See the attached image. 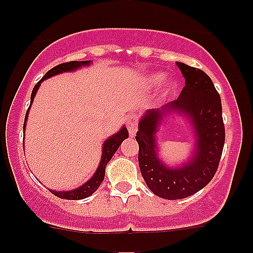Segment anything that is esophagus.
<instances>
[{
    "instance_id": "1",
    "label": "esophagus",
    "mask_w": 253,
    "mask_h": 253,
    "mask_svg": "<svg viewBox=\"0 0 253 253\" xmlns=\"http://www.w3.org/2000/svg\"><path fill=\"white\" fill-rule=\"evenodd\" d=\"M126 126H127V129H128L129 134L134 135L136 129H138V117H136L135 114L129 115V117L127 118Z\"/></svg>"
}]
</instances>
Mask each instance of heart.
I'll return each mask as SVG.
<instances>
[{"label": "heart", "mask_w": 253, "mask_h": 253, "mask_svg": "<svg viewBox=\"0 0 253 253\" xmlns=\"http://www.w3.org/2000/svg\"><path fill=\"white\" fill-rule=\"evenodd\" d=\"M163 80H164V75L163 74H156V75H153L152 77H151V83H152V84H159ZM172 86H173L172 82H170L169 84H168V89H172Z\"/></svg>", "instance_id": "heart-1"}]
</instances>
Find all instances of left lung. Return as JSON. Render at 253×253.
I'll list each match as a JSON object with an SVG mask.
<instances>
[{
    "mask_svg": "<svg viewBox=\"0 0 253 253\" xmlns=\"http://www.w3.org/2000/svg\"><path fill=\"white\" fill-rule=\"evenodd\" d=\"M185 80L177 100L161 109H150L139 121L135 139L138 161L144 181L152 193L167 200L188 197L205 188L215 175L225 144L221 98L213 82L200 69L177 63ZM188 115L197 135L193 158L184 166L171 169L158 158L155 132L168 112Z\"/></svg>",
    "mask_w": 253,
    "mask_h": 253,
    "instance_id": "1",
    "label": "left lung"
}]
</instances>
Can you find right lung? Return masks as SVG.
Here are the masks:
<instances>
[{
    "label": "right lung",
    "instance_id": "right-lung-1",
    "mask_svg": "<svg viewBox=\"0 0 253 253\" xmlns=\"http://www.w3.org/2000/svg\"><path fill=\"white\" fill-rule=\"evenodd\" d=\"M89 64H90V60H82V62L74 60V62L63 63V64H59V65L54 66V68H52L51 70L46 72L45 76H43L42 80H40L39 82L34 85L33 91H32V95H31V104H32V102H33L34 96H36L38 89H39L40 84H42L43 80L54 76V75L62 74V72L77 70V69L81 68V66L89 65ZM31 104H30V107H31ZM27 117H28V110H27V113H26V117H25L24 128L26 127V120H27ZM126 138H128V130H127L126 127H123V128L119 130L118 133H115L114 135L109 136V138L104 141L103 147H102V157H101V162H100V165H98L96 172H95V175L92 176L88 182L84 183L82 187L77 188V189H74V190H69V191L50 190L51 193L53 194V195H56L64 200H82V199H85V197L90 196L91 194H94L95 191L98 189V187H100L101 183L103 182L104 171H106L107 163H108L110 159H112V157L114 156L115 152H117L119 146H120L121 143H123Z\"/></svg>",
    "mask_w": 253,
    "mask_h": 253
}]
</instances>
